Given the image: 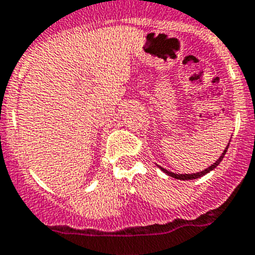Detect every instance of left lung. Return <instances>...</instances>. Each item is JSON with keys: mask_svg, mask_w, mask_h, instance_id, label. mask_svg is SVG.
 I'll return each mask as SVG.
<instances>
[{"mask_svg": "<svg viewBox=\"0 0 255 255\" xmlns=\"http://www.w3.org/2000/svg\"><path fill=\"white\" fill-rule=\"evenodd\" d=\"M227 149H228V146L226 147V150L223 151V154H222V155H220V157H219V159H218L217 162H215V163H214V164H211L210 167H207L206 170L201 171V172H197V174H192V175H188V174L183 175V174H181V175H180V174H174V172H170V171L164 170V168H162V167H160V170L163 171V172H166V174H167V175H170V176L175 177V179H179V180H192V179H197V177H201V176H204V175H206L207 172H210L211 170H214V168L217 167L218 164L220 163V160L223 159V157H224V154H226Z\"/></svg>", "mask_w": 255, "mask_h": 255, "instance_id": "obj_1", "label": "left lung"}]
</instances>
